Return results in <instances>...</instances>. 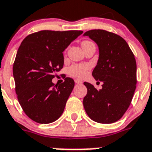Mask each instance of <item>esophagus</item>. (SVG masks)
<instances>
[{"instance_id": "34e87169", "label": "esophagus", "mask_w": 152, "mask_h": 152, "mask_svg": "<svg viewBox=\"0 0 152 152\" xmlns=\"http://www.w3.org/2000/svg\"><path fill=\"white\" fill-rule=\"evenodd\" d=\"M75 83H76V84H82V81H80V80L76 79V80H75Z\"/></svg>"}]
</instances>
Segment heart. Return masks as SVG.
Wrapping results in <instances>:
<instances>
[{
	"label": "heart",
	"mask_w": 152,
	"mask_h": 152,
	"mask_svg": "<svg viewBox=\"0 0 152 152\" xmlns=\"http://www.w3.org/2000/svg\"><path fill=\"white\" fill-rule=\"evenodd\" d=\"M89 43H91V42L85 40L82 43V46L84 47L85 45H86ZM89 69V65H86V64H76V65L71 66L68 69V73L72 77H76V78H83L86 76Z\"/></svg>",
	"instance_id": "obj_1"
}]
</instances>
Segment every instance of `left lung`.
<instances>
[{
    "label": "left lung",
    "instance_id": "1",
    "mask_svg": "<svg viewBox=\"0 0 152 152\" xmlns=\"http://www.w3.org/2000/svg\"><path fill=\"white\" fill-rule=\"evenodd\" d=\"M97 43L99 58L92 75L103 82L97 90L84 82L87 94L83 99L89 118L102 123H114L123 116L131 104L136 87V63L129 44L118 35L102 29L85 32Z\"/></svg>",
    "mask_w": 152,
    "mask_h": 152
}]
</instances>
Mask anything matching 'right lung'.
Segmentation results:
<instances>
[{
	"instance_id": "right-lung-1",
	"label": "right lung",
	"mask_w": 152,
	"mask_h": 152,
	"mask_svg": "<svg viewBox=\"0 0 152 152\" xmlns=\"http://www.w3.org/2000/svg\"><path fill=\"white\" fill-rule=\"evenodd\" d=\"M82 31L43 30L30 34L21 43L13 64L17 99L25 114L39 124L59 118L75 86L66 77L55 85L52 79L63 67V52Z\"/></svg>"
}]
</instances>
